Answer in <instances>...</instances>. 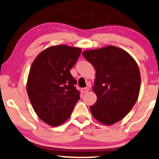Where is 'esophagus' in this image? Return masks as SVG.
<instances>
[{
  "mask_svg": "<svg viewBox=\"0 0 159 159\" xmlns=\"http://www.w3.org/2000/svg\"><path fill=\"white\" fill-rule=\"evenodd\" d=\"M88 90H89V88H81V91L83 93H87V92H88Z\"/></svg>",
  "mask_w": 159,
  "mask_h": 159,
  "instance_id": "obj_1",
  "label": "esophagus"
}]
</instances>
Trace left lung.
<instances>
[{"label":"left lung","mask_w":159,"mask_h":159,"mask_svg":"<svg viewBox=\"0 0 159 159\" xmlns=\"http://www.w3.org/2000/svg\"><path fill=\"white\" fill-rule=\"evenodd\" d=\"M82 54L96 70L93 90L97 99L90 106L92 116L103 125H113L128 115L138 99L141 83L138 66L128 52L115 46Z\"/></svg>","instance_id":"obj_1"}]
</instances>
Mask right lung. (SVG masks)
Masks as SVG:
<instances>
[{"mask_svg": "<svg viewBox=\"0 0 159 159\" xmlns=\"http://www.w3.org/2000/svg\"><path fill=\"white\" fill-rule=\"evenodd\" d=\"M81 49L60 44L45 49L33 61L27 93L38 116L50 126H59L71 116L80 99L70 69Z\"/></svg>", "mask_w": 159, "mask_h": 159, "instance_id": "obj_1", "label": "right lung"}]
</instances>
